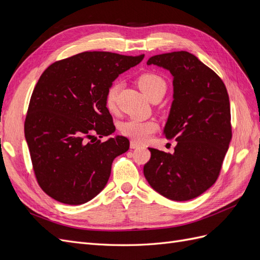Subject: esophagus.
<instances>
[{
	"label": "esophagus",
	"mask_w": 260,
	"mask_h": 260,
	"mask_svg": "<svg viewBox=\"0 0 260 260\" xmlns=\"http://www.w3.org/2000/svg\"><path fill=\"white\" fill-rule=\"evenodd\" d=\"M140 146H141V144L139 142H137V141H131V142H130V147L131 148H138Z\"/></svg>",
	"instance_id": "1"
}]
</instances>
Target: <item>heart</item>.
Returning a JSON list of instances; mask_svg holds the SVG:
<instances>
[{
    "instance_id": "b5f03b06",
    "label": "heart",
    "mask_w": 260,
    "mask_h": 260,
    "mask_svg": "<svg viewBox=\"0 0 260 260\" xmlns=\"http://www.w3.org/2000/svg\"><path fill=\"white\" fill-rule=\"evenodd\" d=\"M140 89L145 95L151 100L158 93H165L167 89V83L162 77L154 73H145L141 75L138 79ZM120 83L118 81L113 82L105 94V105L108 111L115 112L117 108V98L119 93ZM158 128V125L153 120H139L129 119L124 121L120 130L124 136L137 141H145Z\"/></svg>"
}]
</instances>
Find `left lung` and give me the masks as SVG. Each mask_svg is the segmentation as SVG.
Masks as SVG:
<instances>
[{
    "instance_id": "obj_1",
    "label": "left lung",
    "mask_w": 260,
    "mask_h": 260,
    "mask_svg": "<svg viewBox=\"0 0 260 260\" xmlns=\"http://www.w3.org/2000/svg\"><path fill=\"white\" fill-rule=\"evenodd\" d=\"M147 65L174 77V101L164 135L176 139L175 153L148 147L144 177L156 192L171 201L198 198L216 182L232 138L230 101L220 77L185 52L155 55Z\"/></svg>"
}]
</instances>
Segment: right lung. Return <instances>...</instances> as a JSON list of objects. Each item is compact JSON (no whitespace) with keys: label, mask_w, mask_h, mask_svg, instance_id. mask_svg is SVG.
<instances>
[{"label":"right lung","mask_w":260,"mask_h":260,"mask_svg":"<svg viewBox=\"0 0 260 260\" xmlns=\"http://www.w3.org/2000/svg\"><path fill=\"white\" fill-rule=\"evenodd\" d=\"M144 55L83 52L53 62L32 92L25 138L39 185L55 201L81 205L103 190L117 156L129 149L105 105L109 85ZM91 141H90L89 140Z\"/></svg>","instance_id":"obj_1"}]
</instances>
